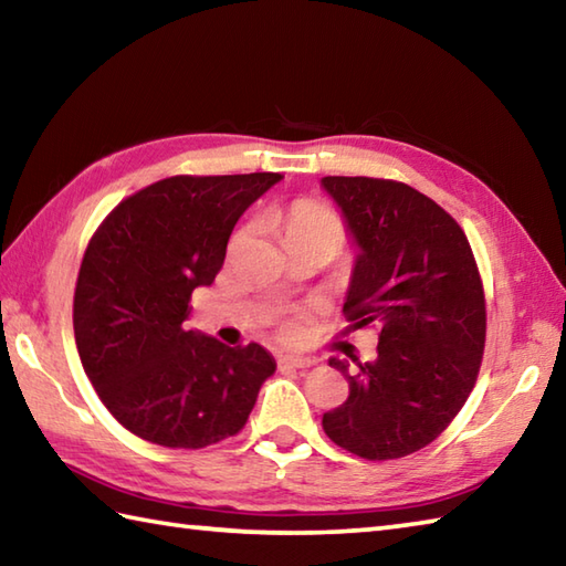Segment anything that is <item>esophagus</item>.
<instances>
[{
    "label": "esophagus",
    "mask_w": 566,
    "mask_h": 566,
    "mask_svg": "<svg viewBox=\"0 0 566 566\" xmlns=\"http://www.w3.org/2000/svg\"><path fill=\"white\" fill-rule=\"evenodd\" d=\"M311 365H314V359H311V357H294V355H284V357H280V367L308 369Z\"/></svg>",
    "instance_id": "obj_1"
}]
</instances>
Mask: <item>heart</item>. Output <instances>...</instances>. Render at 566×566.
<instances>
[{"instance_id":"1","label":"heart","mask_w":566,"mask_h":566,"mask_svg":"<svg viewBox=\"0 0 566 566\" xmlns=\"http://www.w3.org/2000/svg\"><path fill=\"white\" fill-rule=\"evenodd\" d=\"M280 226H282L284 240H290L294 235H321L340 245L345 235L338 216L328 211L326 207H321L316 201L292 203L290 209L282 211ZM276 335L286 343L298 340L302 338V318L292 314V316H284L282 321H276Z\"/></svg>"}]
</instances>
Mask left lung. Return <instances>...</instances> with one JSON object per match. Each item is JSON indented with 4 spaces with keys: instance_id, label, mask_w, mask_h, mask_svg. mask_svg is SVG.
Listing matches in <instances>:
<instances>
[{
    "instance_id": "left-lung-1",
    "label": "left lung",
    "mask_w": 566,
    "mask_h": 566,
    "mask_svg": "<svg viewBox=\"0 0 566 566\" xmlns=\"http://www.w3.org/2000/svg\"><path fill=\"white\" fill-rule=\"evenodd\" d=\"M359 245L343 306L355 328L377 326L375 363L323 413V430L363 460H399L436 440L472 394L486 343L474 252L452 216L418 189L377 177H323Z\"/></svg>"
}]
</instances>
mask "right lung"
Returning <instances> with one entry per match:
<instances>
[{"instance_id":"right-lung-1","label":"right lung","mask_w":566,"mask_h":566,"mask_svg":"<svg viewBox=\"0 0 566 566\" xmlns=\"http://www.w3.org/2000/svg\"><path fill=\"white\" fill-rule=\"evenodd\" d=\"M280 172L175 175L126 197L80 264L72 326L92 387L134 436L199 450L248 423L274 359L187 328L191 292L219 274L233 226Z\"/></svg>"}]
</instances>
